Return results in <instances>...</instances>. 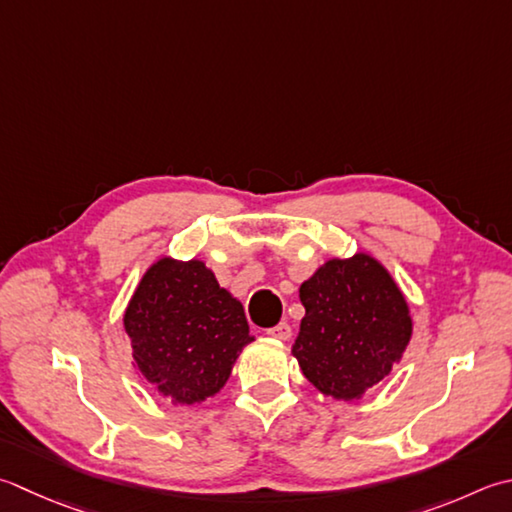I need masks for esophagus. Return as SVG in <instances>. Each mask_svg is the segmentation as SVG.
I'll use <instances>...</instances> for the list:
<instances>
[{
    "label": "esophagus",
    "mask_w": 512,
    "mask_h": 512,
    "mask_svg": "<svg viewBox=\"0 0 512 512\" xmlns=\"http://www.w3.org/2000/svg\"><path fill=\"white\" fill-rule=\"evenodd\" d=\"M266 333H268V337L277 339V342H286V339H290V326L286 322H279L273 328H268Z\"/></svg>",
    "instance_id": "esophagus-1"
}]
</instances>
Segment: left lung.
I'll return each instance as SVG.
<instances>
[{"label": "left lung", "instance_id": "1", "mask_svg": "<svg viewBox=\"0 0 512 512\" xmlns=\"http://www.w3.org/2000/svg\"><path fill=\"white\" fill-rule=\"evenodd\" d=\"M299 299L306 315L290 353L319 393L355 402L402 362L413 317L402 288L373 255L326 259L299 286Z\"/></svg>", "mask_w": 512, "mask_h": 512}]
</instances>
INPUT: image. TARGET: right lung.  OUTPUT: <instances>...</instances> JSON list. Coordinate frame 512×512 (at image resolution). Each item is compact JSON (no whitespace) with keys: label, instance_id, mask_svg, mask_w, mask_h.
Segmentation results:
<instances>
[{"label":"right lung","instance_id":"add662e5","mask_svg":"<svg viewBox=\"0 0 512 512\" xmlns=\"http://www.w3.org/2000/svg\"><path fill=\"white\" fill-rule=\"evenodd\" d=\"M133 368L175 406L202 404L228 382L244 346L255 342L244 306L219 286L202 259L159 257L124 310Z\"/></svg>","mask_w":512,"mask_h":512}]
</instances>
